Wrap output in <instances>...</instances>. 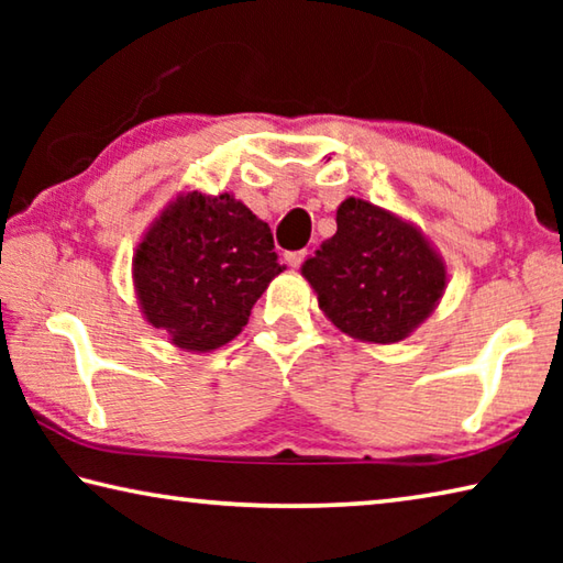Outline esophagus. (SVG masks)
<instances>
[{"instance_id": "obj_1", "label": "esophagus", "mask_w": 563, "mask_h": 563, "mask_svg": "<svg viewBox=\"0 0 563 563\" xmlns=\"http://www.w3.org/2000/svg\"><path fill=\"white\" fill-rule=\"evenodd\" d=\"M305 258H308V251H290V253H285V261H288V265H292V268H300Z\"/></svg>"}]
</instances>
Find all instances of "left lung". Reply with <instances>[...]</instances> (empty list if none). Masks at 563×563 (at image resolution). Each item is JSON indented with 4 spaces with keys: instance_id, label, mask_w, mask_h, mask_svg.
<instances>
[{
    "instance_id": "obj_1",
    "label": "left lung",
    "mask_w": 563,
    "mask_h": 563,
    "mask_svg": "<svg viewBox=\"0 0 563 563\" xmlns=\"http://www.w3.org/2000/svg\"><path fill=\"white\" fill-rule=\"evenodd\" d=\"M302 275L342 332L385 345L430 316L446 283L442 261L417 228L360 198L338 208V233L305 261Z\"/></svg>"
}]
</instances>
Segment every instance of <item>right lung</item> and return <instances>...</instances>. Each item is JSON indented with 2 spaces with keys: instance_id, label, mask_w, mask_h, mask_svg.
<instances>
[{
  "instance_id": "add662e5",
  "label": "right lung",
  "mask_w": 563,
  "mask_h": 563,
  "mask_svg": "<svg viewBox=\"0 0 563 563\" xmlns=\"http://www.w3.org/2000/svg\"><path fill=\"white\" fill-rule=\"evenodd\" d=\"M280 271L268 223L228 194L196 190L158 218L133 258L146 320L198 352L231 342Z\"/></svg>"
}]
</instances>
